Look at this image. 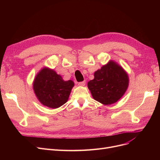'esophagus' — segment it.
I'll list each match as a JSON object with an SVG mask.
<instances>
[{"label": "esophagus", "mask_w": 160, "mask_h": 160, "mask_svg": "<svg viewBox=\"0 0 160 160\" xmlns=\"http://www.w3.org/2000/svg\"><path fill=\"white\" fill-rule=\"evenodd\" d=\"M78 85L80 86H84L86 85V81H83L78 83Z\"/></svg>", "instance_id": "1"}]
</instances>
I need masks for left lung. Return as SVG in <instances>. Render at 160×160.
<instances>
[{"label": "left lung", "mask_w": 160, "mask_h": 160, "mask_svg": "<svg viewBox=\"0 0 160 160\" xmlns=\"http://www.w3.org/2000/svg\"><path fill=\"white\" fill-rule=\"evenodd\" d=\"M129 85L128 74L117 62L110 60L94 73V79L88 83L93 98L104 105L117 102Z\"/></svg>", "instance_id": "left-lung-1"}]
</instances>
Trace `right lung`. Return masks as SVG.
<instances>
[{"mask_svg": "<svg viewBox=\"0 0 160 160\" xmlns=\"http://www.w3.org/2000/svg\"><path fill=\"white\" fill-rule=\"evenodd\" d=\"M74 86L72 80H63L62 76L46 67L38 72L33 82V89L39 101L52 109L67 102Z\"/></svg>", "mask_w": 160, "mask_h": 160, "instance_id": "1", "label": "right lung"}]
</instances>
